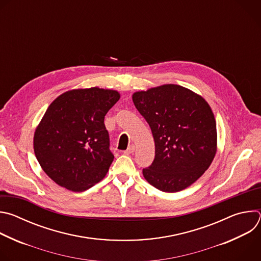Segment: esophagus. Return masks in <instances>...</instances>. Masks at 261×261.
<instances>
[{
    "mask_svg": "<svg viewBox=\"0 0 261 261\" xmlns=\"http://www.w3.org/2000/svg\"><path fill=\"white\" fill-rule=\"evenodd\" d=\"M134 152H135V145H134V144H131V145L128 146V148L124 152V154L130 155V154H132V153H134Z\"/></svg>",
    "mask_w": 261,
    "mask_h": 261,
    "instance_id": "esophagus-1",
    "label": "esophagus"
}]
</instances>
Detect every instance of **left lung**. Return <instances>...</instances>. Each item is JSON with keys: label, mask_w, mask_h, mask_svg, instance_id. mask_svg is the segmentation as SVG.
Here are the masks:
<instances>
[{"label": "left lung", "mask_w": 261, "mask_h": 261, "mask_svg": "<svg viewBox=\"0 0 261 261\" xmlns=\"http://www.w3.org/2000/svg\"><path fill=\"white\" fill-rule=\"evenodd\" d=\"M132 100L150 125L155 159L144 178L163 192H178L195 182L217 153V127L203 97L178 85L138 91Z\"/></svg>", "instance_id": "1"}]
</instances>
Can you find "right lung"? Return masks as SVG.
<instances>
[{
  "label": "right lung",
  "instance_id": "right-lung-1",
  "mask_svg": "<svg viewBox=\"0 0 261 261\" xmlns=\"http://www.w3.org/2000/svg\"><path fill=\"white\" fill-rule=\"evenodd\" d=\"M121 98L116 90L74 89L57 97L34 133V152L59 186L83 192L103 179L114 161L104 125Z\"/></svg>",
  "mask_w": 261,
  "mask_h": 261
}]
</instances>
